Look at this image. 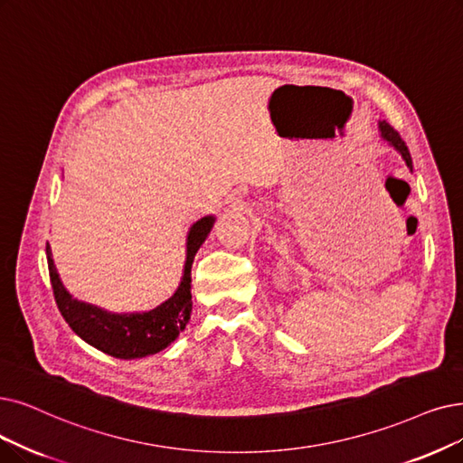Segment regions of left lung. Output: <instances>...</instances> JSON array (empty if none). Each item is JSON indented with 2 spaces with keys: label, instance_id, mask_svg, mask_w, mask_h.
<instances>
[{
  "label": "left lung",
  "instance_id": "8db88e82",
  "mask_svg": "<svg viewBox=\"0 0 463 463\" xmlns=\"http://www.w3.org/2000/svg\"><path fill=\"white\" fill-rule=\"evenodd\" d=\"M378 128H380L382 138H383L387 144L395 147V150L401 154V157L404 159V163L409 165V169L412 171V159H411V154H409V147H406V144L402 142V138L399 137V133L395 131V128H393L390 123H387V121H383V119L378 121Z\"/></svg>",
  "mask_w": 463,
  "mask_h": 463
}]
</instances>
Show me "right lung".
I'll return each instance as SVG.
<instances>
[{"instance_id": "1", "label": "right lung", "mask_w": 463, "mask_h": 463, "mask_svg": "<svg viewBox=\"0 0 463 463\" xmlns=\"http://www.w3.org/2000/svg\"><path fill=\"white\" fill-rule=\"evenodd\" d=\"M216 222L214 214L199 218L190 226L186 237V262L171 298L150 311L114 313L95 304L81 302L66 290L54 266L51 247L47 245V266L54 300L64 321L89 345L116 359H142L169 347L186 328L192 316V264L199 247L205 243Z\"/></svg>"}]
</instances>
